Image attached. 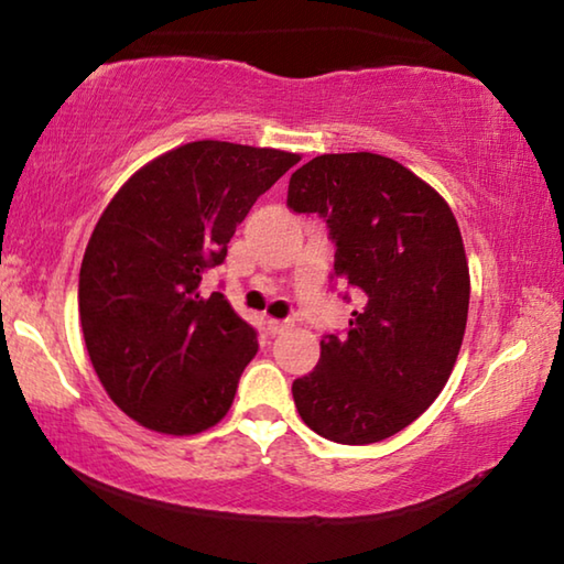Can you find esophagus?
<instances>
[{"label": "esophagus", "instance_id": "1", "mask_svg": "<svg viewBox=\"0 0 564 564\" xmlns=\"http://www.w3.org/2000/svg\"><path fill=\"white\" fill-rule=\"evenodd\" d=\"M293 326L291 321H275V318H269V323H265V328H269L271 336H279V333L289 330Z\"/></svg>", "mask_w": 564, "mask_h": 564}]
</instances>
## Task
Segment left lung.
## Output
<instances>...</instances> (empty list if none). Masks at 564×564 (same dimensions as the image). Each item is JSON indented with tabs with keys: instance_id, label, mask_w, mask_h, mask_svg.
<instances>
[{
	"instance_id": "obj_1",
	"label": "left lung",
	"mask_w": 564,
	"mask_h": 564,
	"mask_svg": "<svg viewBox=\"0 0 564 564\" xmlns=\"http://www.w3.org/2000/svg\"><path fill=\"white\" fill-rule=\"evenodd\" d=\"M289 208L326 221L333 275L360 301L346 336L326 333L316 370L293 380L295 408L333 443L386 441L431 408L460 352V228L435 188L370 151L311 159L289 181Z\"/></svg>"
}]
</instances>
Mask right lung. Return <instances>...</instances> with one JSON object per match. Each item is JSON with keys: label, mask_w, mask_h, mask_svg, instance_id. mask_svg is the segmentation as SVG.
<instances>
[{"label": "right lung", "mask_w": 564, "mask_h": 564, "mask_svg": "<svg viewBox=\"0 0 564 564\" xmlns=\"http://www.w3.org/2000/svg\"><path fill=\"white\" fill-rule=\"evenodd\" d=\"M299 154L191 141L111 198L79 271V318L101 386L149 431L194 435L234 403L259 350L221 291L202 293L236 226Z\"/></svg>", "instance_id": "obj_1"}]
</instances>
